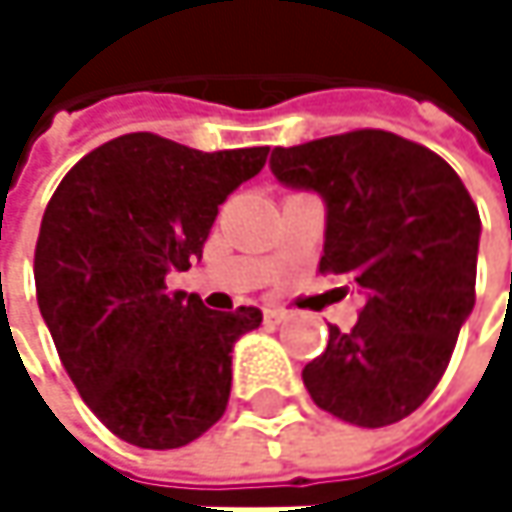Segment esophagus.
<instances>
[{
    "instance_id": "obj_1",
    "label": "esophagus",
    "mask_w": 512,
    "mask_h": 512,
    "mask_svg": "<svg viewBox=\"0 0 512 512\" xmlns=\"http://www.w3.org/2000/svg\"><path fill=\"white\" fill-rule=\"evenodd\" d=\"M263 317H266V323H272V326H281V323H287V320H290V314H287V311H281V308H266V311H263Z\"/></svg>"
}]
</instances>
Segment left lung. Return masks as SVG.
I'll use <instances>...</instances> for the list:
<instances>
[{
	"label": "left lung",
	"mask_w": 512,
	"mask_h": 512,
	"mask_svg": "<svg viewBox=\"0 0 512 512\" xmlns=\"http://www.w3.org/2000/svg\"><path fill=\"white\" fill-rule=\"evenodd\" d=\"M269 168L323 198L320 269L364 296L353 332L329 326L305 364L311 400L356 427L403 421L439 385L474 308L480 216L468 189L442 156L385 130L275 148Z\"/></svg>",
	"instance_id": "1"
}]
</instances>
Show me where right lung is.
I'll return each instance as SVG.
<instances>
[{
  "label": "right lung",
  "instance_id": "obj_1",
  "mask_svg": "<svg viewBox=\"0 0 512 512\" xmlns=\"http://www.w3.org/2000/svg\"><path fill=\"white\" fill-rule=\"evenodd\" d=\"M266 154L127 133L82 156L47 204L35 249L41 317L88 409L136 448H183L225 415L231 350L263 314L210 311L165 278L201 257L219 204Z\"/></svg>",
  "mask_w": 512,
  "mask_h": 512
}]
</instances>
